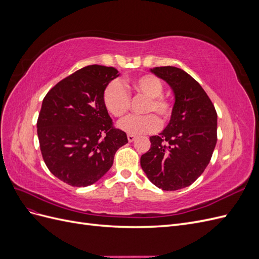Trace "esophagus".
<instances>
[{
    "instance_id": "34e87169",
    "label": "esophagus",
    "mask_w": 259,
    "mask_h": 259,
    "mask_svg": "<svg viewBox=\"0 0 259 259\" xmlns=\"http://www.w3.org/2000/svg\"><path fill=\"white\" fill-rule=\"evenodd\" d=\"M135 138H136V136H135V135H132V134H127V139H128V142H130V143H132V142H134V140H135Z\"/></svg>"
}]
</instances>
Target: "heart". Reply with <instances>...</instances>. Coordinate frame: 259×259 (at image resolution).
<instances>
[{
    "instance_id": "b5f03b06",
    "label": "heart",
    "mask_w": 259,
    "mask_h": 259,
    "mask_svg": "<svg viewBox=\"0 0 259 259\" xmlns=\"http://www.w3.org/2000/svg\"><path fill=\"white\" fill-rule=\"evenodd\" d=\"M112 82L104 91L103 101L108 112L117 119L127 114L131 108V96L140 95L147 98L142 108L145 115H132L119 123V127L128 134H146L151 133L161 125L166 124L174 112V103L163 95L164 85L153 74L139 75L131 81ZM127 90H125L124 89Z\"/></svg>"
}]
</instances>
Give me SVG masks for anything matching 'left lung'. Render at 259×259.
Instances as JSON below:
<instances>
[{"label":"left lung","mask_w":259,"mask_h":259,"mask_svg":"<svg viewBox=\"0 0 259 259\" xmlns=\"http://www.w3.org/2000/svg\"><path fill=\"white\" fill-rule=\"evenodd\" d=\"M151 72L174 91V112L166 128L150 137L140 165L153 185L174 191L193 184L208 165L217 143V112L202 86L184 70L166 66Z\"/></svg>","instance_id":"1"}]
</instances>
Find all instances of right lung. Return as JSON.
Instances as JSON below:
<instances>
[{
	"instance_id": "1",
	"label": "right lung",
	"mask_w": 259,
	"mask_h": 259,
	"mask_svg": "<svg viewBox=\"0 0 259 259\" xmlns=\"http://www.w3.org/2000/svg\"><path fill=\"white\" fill-rule=\"evenodd\" d=\"M113 67L92 65L52 88L43 99L36 127L41 153L51 173L73 187L96 183L110 169L117 149L127 144L103 101Z\"/></svg>"
}]
</instances>
